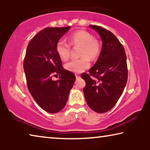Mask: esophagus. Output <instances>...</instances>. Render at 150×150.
I'll use <instances>...</instances> for the list:
<instances>
[{
	"mask_svg": "<svg viewBox=\"0 0 150 150\" xmlns=\"http://www.w3.org/2000/svg\"><path fill=\"white\" fill-rule=\"evenodd\" d=\"M75 76H76V78H77V79H79L80 78V76L78 74H75Z\"/></svg>",
	"mask_w": 150,
	"mask_h": 150,
	"instance_id": "esophagus-1",
	"label": "esophagus"
}]
</instances>
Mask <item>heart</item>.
Returning <instances> with one entry per match:
<instances>
[{"instance_id":"b5f03b06","label":"heart","mask_w":150,"mask_h":150,"mask_svg":"<svg viewBox=\"0 0 150 150\" xmlns=\"http://www.w3.org/2000/svg\"><path fill=\"white\" fill-rule=\"evenodd\" d=\"M69 44L63 40H59L56 44L55 50L59 57L66 61L70 57L71 45H80L79 55L81 57L70 61L65 65L67 71L73 73H81L90 66V60H95L99 56L101 45L98 40L95 38L91 33L85 30H78L72 33L68 37Z\"/></svg>"}]
</instances>
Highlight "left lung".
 <instances>
[{
    "label": "left lung",
    "instance_id": "1",
    "mask_svg": "<svg viewBox=\"0 0 150 150\" xmlns=\"http://www.w3.org/2000/svg\"><path fill=\"white\" fill-rule=\"evenodd\" d=\"M100 35L103 47L98 60L89 73H83V88L88 106L96 112H106L122 94L128 79L126 55L123 45L112 33L103 27L90 25Z\"/></svg>",
    "mask_w": 150,
    "mask_h": 150
}]
</instances>
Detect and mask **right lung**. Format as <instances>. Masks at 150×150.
I'll return each instance as SVG.
<instances>
[{"label":"right lung","mask_w":150,"mask_h":150,"mask_svg":"<svg viewBox=\"0 0 150 150\" xmlns=\"http://www.w3.org/2000/svg\"><path fill=\"white\" fill-rule=\"evenodd\" d=\"M70 26L45 28L29 42L24 59L28 88L45 111L57 113L64 108L75 75L64 69L55 50L56 44ZM58 75L57 81L53 76Z\"/></svg>","instance_id":"1"}]
</instances>
